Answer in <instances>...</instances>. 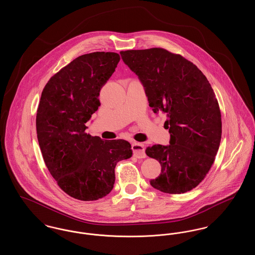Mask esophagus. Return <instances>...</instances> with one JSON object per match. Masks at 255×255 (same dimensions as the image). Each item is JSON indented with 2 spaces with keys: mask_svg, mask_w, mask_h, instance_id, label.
I'll return each mask as SVG.
<instances>
[{
  "mask_svg": "<svg viewBox=\"0 0 255 255\" xmlns=\"http://www.w3.org/2000/svg\"><path fill=\"white\" fill-rule=\"evenodd\" d=\"M132 150H133V156L137 158H145V149L144 146L139 142H133L132 144Z\"/></svg>",
  "mask_w": 255,
  "mask_h": 255,
  "instance_id": "obj_1",
  "label": "esophagus"
}]
</instances>
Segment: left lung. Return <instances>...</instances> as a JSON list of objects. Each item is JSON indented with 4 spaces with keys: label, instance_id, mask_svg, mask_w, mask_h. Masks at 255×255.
Returning <instances> with one entry per match:
<instances>
[{
    "label": "left lung",
    "instance_id": "obj_1",
    "mask_svg": "<svg viewBox=\"0 0 255 255\" xmlns=\"http://www.w3.org/2000/svg\"><path fill=\"white\" fill-rule=\"evenodd\" d=\"M121 55L144 86L153 112L167 117L169 145L146 148V155L161 166L150 184L169 194L190 191L205 179L220 146L222 119L213 89L192 62L166 49H132Z\"/></svg>",
    "mask_w": 255,
    "mask_h": 255
}]
</instances>
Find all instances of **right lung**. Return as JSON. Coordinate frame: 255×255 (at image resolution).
<instances>
[{"mask_svg": "<svg viewBox=\"0 0 255 255\" xmlns=\"http://www.w3.org/2000/svg\"><path fill=\"white\" fill-rule=\"evenodd\" d=\"M120 60V54L104 51L75 58L49 79L37 109V138L46 166L61 189L80 201L109 194L117 163L133 154L127 140L85 133L86 122L100 106V90Z\"/></svg>", "mask_w": 255, "mask_h": 255, "instance_id": "add662e5", "label": "right lung"}]
</instances>
